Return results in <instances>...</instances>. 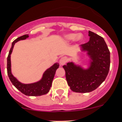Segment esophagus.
Here are the masks:
<instances>
[{
    "label": "esophagus",
    "mask_w": 122,
    "mask_h": 122,
    "mask_svg": "<svg viewBox=\"0 0 122 122\" xmlns=\"http://www.w3.org/2000/svg\"><path fill=\"white\" fill-rule=\"evenodd\" d=\"M68 61V59L67 58V57H65V56H63V57H61L60 60V64L62 66V65H64L66 62Z\"/></svg>",
    "instance_id": "34e87169"
}]
</instances>
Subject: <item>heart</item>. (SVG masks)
<instances>
[{"mask_svg":"<svg viewBox=\"0 0 122 122\" xmlns=\"http://www.w3.org/2000/svg\"><path fill=\"white\" fill-rule=\"evenodd\" d=\"M83 35L81 34H66L64 36V38L65 40L67 42L71 41L74 40L77 42H80L83 39Z\"/></svg>","mask_w":122,"mask_h":122,"instance_id":"1","label":"heart"}]
</instances>
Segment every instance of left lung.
<instances>
[{"mask_svg":"<svg viewBox=\"0 0 122 122\" xmlns=\"http://www.w3.org/2000/svg\"><path fill=\"white\" fill-rule=\"evenodd\" d=\"M90 40L81 45V51L90 58L89 66L84 68L73 62L63 66L70 89L76 93H88L105 80L110 69V54L102 36L88 31Z\"/></svg>","mask_w":122,"mask_h":122,"instance_id":"obj_1","label":"left lung"}]
</instances>
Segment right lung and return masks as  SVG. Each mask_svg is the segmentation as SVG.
I'll return each mask as SVG.
<instances>
[{
  "label": "right lung",
  "mask_w": 122,
  "mask_h": 122,
  "mask_svg": "<svg viewBox=\"0 0 122 122\" xmlns=\"http://www.w3.org/2000/svg\"><path fill=\"white\" fill-rule=\"evenodd\" d=\"M29 37L28 35H24L16 39L12 42V46L10 50L9 55L7 58V71L10 80L12 84L21 93L25 95L28 96H38L46 94L50 91V88L52 86V82L55 76V72L59 67V64L58 62L55 63L53 66L48 68L42 75L41 79L37 82L30 84H23L16 79V78L13 76L11 71V61L10 55L13 51V46L15 43L20 40H24Z\"/></svg>",
  "instance_id": "right-lung-1"
}]
</instances>
